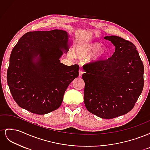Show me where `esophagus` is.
Listing matches in <instances>:
<instances>
[{"label": "esophagus", "instance_id": "34e87169", "mask_svg": "<svg viewBox=\"0 0 150 150\" xmlns=\"http://www.w3.org/2000/svg\"><path fill=\"white\" fill-rule=\"evenodd\" d=\"M83 69H80L79 71V76H81L83 75Z\"/></svg>", "mask_w": 150, "mask_h": 150}]
</instances>
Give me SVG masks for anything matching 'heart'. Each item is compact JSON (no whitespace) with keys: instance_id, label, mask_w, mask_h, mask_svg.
<instances>
[{"instance_id":"heart-1","label":"heart","mask_w":150,"mask_h":150,"mask_svg":"<svg viewBox=\"0 0 150 150\" xmlns=\"http://www.w3.org/2000/svg\"><path fill=\"white\" fill-rule=\"evenodd\" d=\"M108 55V48L101 46L99 42H91L79 44L74 46L73 52H69V56L71 57L86 58L90 56V60L98 61Z\"/></svg>"}]
</instances>
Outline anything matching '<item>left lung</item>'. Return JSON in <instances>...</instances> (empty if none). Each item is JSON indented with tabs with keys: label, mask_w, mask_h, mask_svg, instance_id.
<instances>
[{
	"label": "left lung",
	"mask_w": 150,
	"mask_h": 150,
	"mask_svg": "<svg viewBox=\"0 0 150 150\" xmlns=\"http://www.w3.org/2000/svg\"><path fill=\"white\" fill-rule=\"evenodd\" d=\"M115 46L105 61L83 66L84 101L93 115L103 119L124 115L132 110L144 86V67L134 45L116 35L105 36Z\"/></svg>",
	"instance_id": "8db88e82"
}]
</instances>
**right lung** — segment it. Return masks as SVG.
I'll return each mask as SVG.
<instances>
[{
  "label": "right lung",
  "mask_w": 150,
  "mask_h": 150,
  "mask_svg": "<svg viewBox=\"0 0 150 150\" xmlns=\"http://www.w3.org/2000/svg\"><path fill=\"white\" fill-rule=\"evenodd\" d=\"M69 37L59 29L29 32L13 48L7 80L21 108L45 115L60 107L68 86L79 75L78 65L60 62L69 49Z\"/></svg>",
  "instance_id": "right-lung-1"
}]
</instances>
